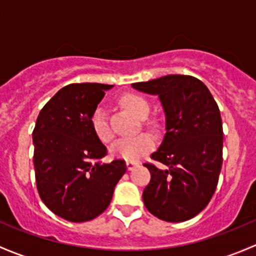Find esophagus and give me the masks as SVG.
Returning a JSON list of instances; mask_svg holds the SVG:
<instances>
[{
  "label": "esophagus",
  "instance_id": "1",
  "mask_svg": "<svg viewBox=\"0 0 256 256\" xmlns=\"http://www.w3.org/2000/svg\"><path fill=\"white\" fill-rule=\"evenodd\" d=\"M126 165H127L128 170H133L134 168L138 166V164H136V162H126Z\"/></svg>",
  "mask_w": 256,
  "mask_h": 256
}]
</instances>
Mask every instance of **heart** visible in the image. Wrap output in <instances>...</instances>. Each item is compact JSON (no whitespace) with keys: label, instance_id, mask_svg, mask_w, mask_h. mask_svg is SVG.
<instances>
[{"label":"heart","instance_id":"heart-1","mask_svg":"<svg viewBox=\"0 0 256 256\" xmlns=\"http://www.w3.org/2000/svg\"><path fill=\"white\" fill-rule=\"evenodd\" d=\"M120 104L138 118H146L150 110L146 100L134 94H127L120 97ZM90 123H91L92 132L101 143L108 144L114 139V133L110 128L108 116L102 106L94 108L90 118ZM152 148H154V139L152 138V136L142 133L133 138H124L116 142L110 146V154L114 158H120L127 162H136L148 154Z\"/></svg>","mask_w":256,"mask_h":256}]
</instances>
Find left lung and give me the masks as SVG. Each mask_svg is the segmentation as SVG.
Segmentation results:
<instances>
[{
	"mask_svg": "<svg viewBox=\"0 0 256 256\" xmlns=\"http://www.w3.org/2000/svg\"><path fill=\"white\" fill-rule=\"evenodd\" d=\"M138 91L159 96L165 112V133L146 162L150 182L143 201L152 216L184 222L198 214L212 198L223 162L220 112L207 86L190 75H168L132 84Z\"/></svg>",
	"mask_w": 256,
	"mask_h": 256,
	"instance_id": "1",
	"label": "left lung"
}]
</instances>
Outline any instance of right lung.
<instances>
[{
	"label": "right lung",
	"instance_id": "1",
	"mask_svg": "<svg viewBox=\"0 0 256 256\" xmlns=\"http://www.w3.org/2000/svg\"><path fill=\"white\" fill-rule=\"evenodd\" d=\"M110 88L71 84L59 90L36 118L33 130L36 188L44 204L70 222H88L104 212L127 171L124 160L102 164L107 148L90 123L92 112Z\"/></svg>",
	"mask_w": 256,
	"mask_h": 256
}]
</instances>
